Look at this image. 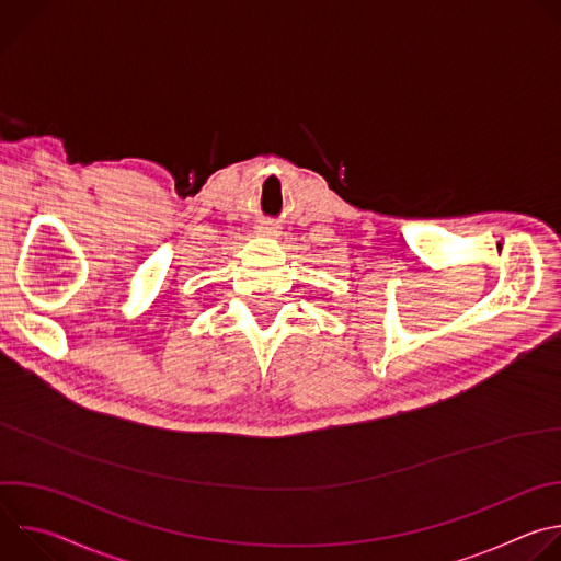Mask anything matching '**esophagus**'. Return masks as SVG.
<instances>
[{
	"label": "esophagus",
	"mask_w": 561,
	"mask_h": 561,
	"mask_svg": "<svg viewBox=\"0 0 561 561\" xmlns=\"http://www.w3.org/2000/svg\"><path fill=\"white\" fill-rule=\"evenodd\" d=\"M262 232H266V234H277V228H275L273 224H264V226H262Z\"/></svg>",
	"instance_id": "34e87169"
}]
</instances>
